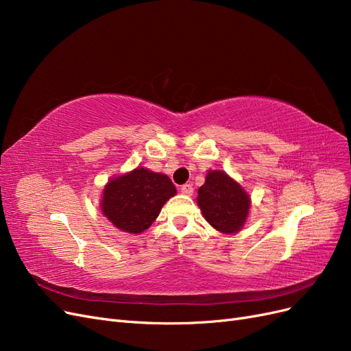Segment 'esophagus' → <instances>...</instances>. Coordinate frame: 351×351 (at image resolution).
Here are the masks:
<instances>
[{
	"label": "esophagus",
	"mask_w": 351,
	"mask_h": 351,
	"mask_svg": "<svg viewBox=\"0 0 351 351\" xmlns=\"http://www.w3.org/2000/svg\"><path fill=\"white\" fill-rule=\"evenodd\" d=\"M182 193L186 195V196H192L193 195V186L187 183V184H183L182 186Z\"/></svg>",
	"instance_id": "1"
}]
</instances>
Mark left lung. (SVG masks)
Returning a JSON list of instances; mask_svg holds the SVG:
<instances>
[{
  "instance_id": "left-lung-1",
  "label": "left lung",
  "mask_w": 351,
  "mask_h": 351,
  "mask_svg": "<svg viewBox=\"0 0 351 351\" xmlns=\"http://www.w3.org/2000/svg\"><path fill=\"white\" fill-rule=\"evenodd\" d=\"M196 200L204 218L222 234H236L244 227L252 204L244 187L222 169H208Z\"/></svg>"
}]
</instances>
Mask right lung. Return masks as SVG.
<instances>
[{
    "label": "right lung",
    "instance_id": "add662e5",
    "mask_svg": "<svg viewBox=\"0 0 351 351\" xmlns=\"http://www.w3.org/2000/svg\"><path fill=\"white\" fill-rule=\"evenodd\" d=\"M176 193L168 176L136 167L108 180L102 189L99 208L114 227L129 234H142Z\"/></svg>",
    "mask_w": 351,
    "mask_h": 351
}]
</instances>
